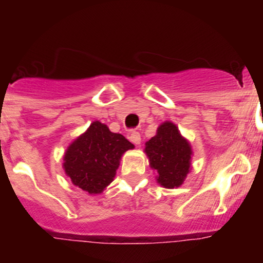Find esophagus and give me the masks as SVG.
Segmentation results:
<instances>
[{"label":"esophagus","mask_w":263,"mask_h":263,"mask_svg":"<svg viewBox=\"0 0 263 263\" xmlns=\"http://www.w3.org/2000/svg\"><path fill=\"white\" fill-rule=\"evenodd\" d=\"M128 139H129V141L132 142V144H135V145L141 144V136H140L139 132H136V131L131 132V135H129Z\"/></svg>","instance_id":"obj_1"}]
</instances>
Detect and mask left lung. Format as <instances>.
I'll return each instance as SVG.
<instances>
[{
    "instance_id": "8db88e82",
    "label": "left lung",
    "mask_w": 263,
    "mask_h": 263,
    "mask_svg": "<svg viewBox=\"0 0 263 263\" xmlns=\"http://www.w3.org/2000/svg\"><path fill=\"white\" fill-rule=\"evenodd\" d=\"M145 154L151 169L156 171V182L164 188L181 187L191 172L192 146L182 136L178 127L165 121L158 127L156 135L145 144Z\"/></svg>"
}]
</instances>
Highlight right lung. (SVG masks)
<instances>
[{
    "label": "right lung",
    "mask_w": 263,
    "mask_h": 263,
    "mask_svg": "<svg viewBox=\"0 0 263 263\" xmlns=\"http://www.w3.org/2000/svg\"><path fill=\"white\" fill-rule=\"evenodd\" d=\"M134 147L123 135L94 121L66 148L62 168L73 185L100 195L115 179L122 155Z\"/></svg>",
    "instance_id": "obj_1"
}]
</instances>
